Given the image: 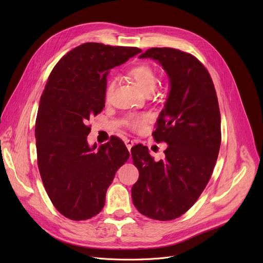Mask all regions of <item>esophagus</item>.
Masks as SVG:
<instances>
[{"instance_id": "esophagus-1", "label": "esophagus", "mask_w": 263, "mask_h": 263, "mask_svg": "<svg viewBox=\"0 0 263 263\" xmlns=\"http://www.w3.org/2000/svg\"><path fill=\"white\" fill-rule=\"evenodd\" d=\"M126 146H127V148H128V150L129 151H131V148H132V146L134 145V143H133V141H131V140H126Z\"/></svg>"}]
</instances>
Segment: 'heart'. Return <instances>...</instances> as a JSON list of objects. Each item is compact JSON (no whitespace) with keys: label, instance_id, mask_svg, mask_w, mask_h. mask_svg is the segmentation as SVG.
<instances>
[{"label":"heart","instance_id":"1","mask_svg":"<svg viewBox=\"0 0 263 263\" xmlns=\"http://www.w3.org/2000/svg\"><path fill=\"white\" fill-rule=\"evenodd\" d=\"M130 78L136 83L137 86L143 89L145 92H150L156 86L157 76L155 69L148 64H140L132 67L129 70ZM115 88L114 81H109L105 87V99L109 100L112 98V95ZM150 119L149 114L134 115L130 119V127L134 131H141L147 121Z\"/></svg>","mask_w":263,"mask_h":263}]
</instances>
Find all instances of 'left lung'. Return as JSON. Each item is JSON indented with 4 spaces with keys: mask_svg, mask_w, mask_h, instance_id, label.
<instances>
[{
    "mask_svg": "<svg viewBox=\"0 0 263 263\" xmlns=\"http://www.w3.org/2000/svg\"><path fill=\"white\" fill-rule=\"evenodd\" d=\"M159 63L170 91L153 133L168 146L155 161L146 146L131 149L139 180L132 200L143 215L171 220L184 214L208 184L220 146V113L212 79L193 55L172 48H151L140 55Z\"/></svg>",
    "mask_w": 263,
    "mask_h": 263,
    "instance_id": "left-lung-1",
    "label": "left lung"
}]
</instances>
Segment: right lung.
I'll list each match as a JSON object with an SVG mask.
<instances>
[{"label":"right lung","instance_id":"right-lung-1","mask_svg":"<svg viewBox=\"0 0 263 263\" xmlns=\"http://www.w3.org/2000/svg\"><path fill=\"white\" fill-rule=\"evenodd\" d=\"M142 50L83 44L57 64L41 95L35 126L37 162L47 194L58 211L85 220L104 206L107 187L130 154L116 136L88 145L87 121L102 112L106 77Z\"/></svg>","mask_w":263,"mask_h":263}]
</instances>
